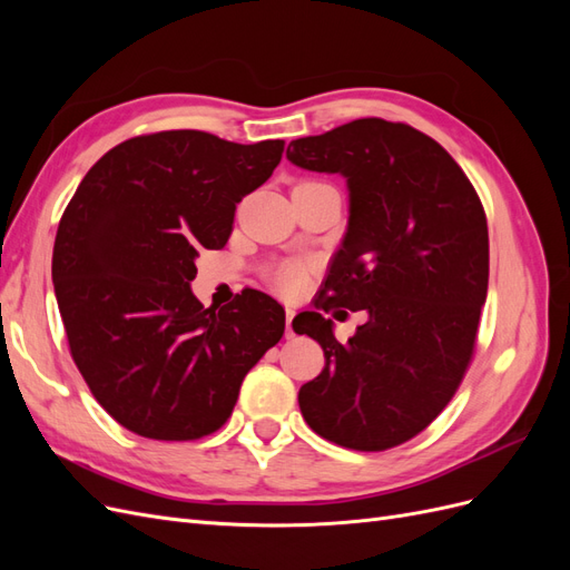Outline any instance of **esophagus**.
Wrapping results in <instances>:
<instances>
[{
  "label": "esophagus",
  "mask_w": 570,
  "mask_h": 570,
  "mask_svg": "<svg viewBox=\"0 0 570 570\" xmlns=\"http://www.w3.org/2000/svg\"><path fill=\"white\" fill-rule=\"evenodd\" d=\"M292 318H295V308L287 306V308H285V337L295 335V333H292Z\"/></svg>",
  "instance_id": "1"
}]
</instances>
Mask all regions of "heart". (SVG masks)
Segmentation results:
<instances>
[{
	"label": "heart",
	"instance_id": "b5f03b06",
	"mask_svg": "<svg viewBox=\"0 0 570 570\" xmlns=\"http://www.w3.org/2000/svg\"><path fill=\"white\" fill-rule=\"evenodd\" d=\"M273 283L278 285L283 292H297L304 283V271L297 264H283L275 268Z\"/></svg>",
	"mask_w": 570,
	"mask_h": 570
}]
</instances>
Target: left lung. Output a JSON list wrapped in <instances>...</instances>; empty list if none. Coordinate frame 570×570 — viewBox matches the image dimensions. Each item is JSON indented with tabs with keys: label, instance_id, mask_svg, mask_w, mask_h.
<instances>
[{
	"label": "left lung",
	"instance_id": "1",
	"mask_svg": "<svg viewBox=\"0 0 570 570\" xmlns=\"http://www.w3.org/2000/svg\"><path fill=\"white\" fill-rule=\"evenodd\" d=\"M287 159L350 189L321 312L299 321L325 356L299 390L302 416L340 446L390 450L438 419L469 366L488 297L485 212L450 154L404 124L358 118L292 140ZM335 305L370 314L344 345L322 316Z\"/></svg>",
	"mask_w": 570,
	"mask_h": 570
}]
</instances>
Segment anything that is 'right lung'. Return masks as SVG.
Returning a JSON list of instances; mask_svg holds the SVG:
<instances>
[{
	"label": "right lung",
	"mask_w": 570,
	"mask_h": 570,
	"mask_svg": "<svg viewBox=\"0 0 570 570\" xmlns=\"http://www.w3.org/2000/svg\"><path fill=\"white\" fill-rule=\"evenodd\" d=\"M283 147L202 130L130 137L68 202L51 256L68 344L95 400L132 433H214L283 337V306L264 292L214 312L189 287L199 249L228 243L235 204L271 178Z\"/></svg>",
	"instance_id": "add662e5"
}]
</instances>
